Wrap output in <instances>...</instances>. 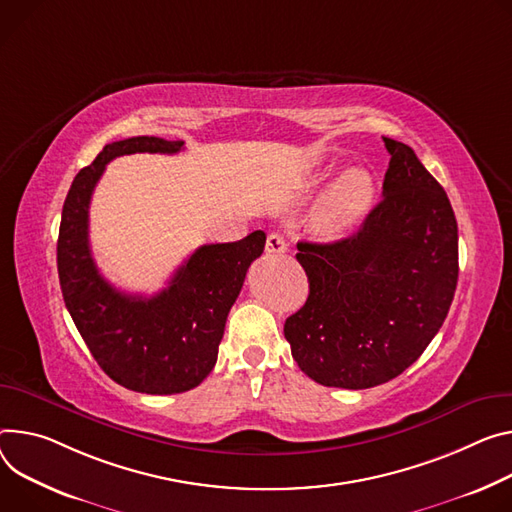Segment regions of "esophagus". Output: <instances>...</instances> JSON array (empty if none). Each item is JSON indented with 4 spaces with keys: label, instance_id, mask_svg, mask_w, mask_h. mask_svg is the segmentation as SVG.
I'll use <instances>...</instances> for the list:
<instances>
[{
    "label": "esophagus",
    "instance_id": "34e87169",
    "mask_svg": "<svg viewBox=\"0 0 512 512\" xmlns=\"http://www.w3.org/2000/svg\"><path fill=\"white\" fill-rule=\"evenodd\" d=\"M265 249H267V253H286L288 243H286L284 235H280V232H271V235L267 237Z\"/></svg>",
    "mask_w": 512,
    "mask_h": 512
}]
</instances>
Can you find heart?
Returning <instances> with one entry per match:
<instances>
[{"instance_id": "obj_1", "label": "heart", "mask_w": 512, "mask_h": 512, "mask_svg": "<svg viewBox=\"0 0 512 512\" xmlns=\"http://www.w3.org/2000/svg\"><path fill=\"white\" fill-rule=\"evenodd\" d=\"M376 198V181L363 167L345 169L318 200L316 224L324 235H345L359 224Z\"/></svg>"}]
</instances>
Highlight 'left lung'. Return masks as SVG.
<instances>
[{
  "mask_svg": "<svg viewBox=\"0 0 512 512\" xmlns=\"http://www.w3.org/2000/svg\"><path fill=\"white\" fill-rule=\"evenodd\" d=\"M382 202L355 235L298 243L308 300L284 324L292 357L322 386L390 382L439 333L457 286V222L414 151L384 136Z\"/></svg>",
  "mask_w": 512,
  "mask_h": 512,
  "instance_id": "obj_1",
  "label": "left lung"
}]
</instances>
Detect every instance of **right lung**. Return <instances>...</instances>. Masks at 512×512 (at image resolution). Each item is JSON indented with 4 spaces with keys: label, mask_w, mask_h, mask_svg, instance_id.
I'll use <instances>...</instances> for the list:
<instances>
[{
    "label": "right lung",
    "mask_w": 512,
    "mask_h": 512,
    "mask_svg": "<svg viewBox=\"0 0 512 512\" xmlns=\"http://www.w3.org/2000/svg\"><path fill=\"white\" fill-rule=\"evenodd\" d=\"M181 149L183 141L157 136L106 145L75 175L59 228V280L79 335L116 384L143 394H179L204 382L247 269L265 247L263 230L237 243L204 245L151 298L124 294L104 280L89 249V202L106 165L122 155Z\"/></svg>",
    "instance_id": "add662e5"
}]
</instances>
